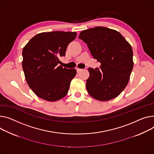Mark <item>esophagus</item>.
I'll return each mask as SVG.
<instances>
[{
    "label": "esophagus",
    "mask_w": 154,
    "mask_h": 154,
    "mask_svg": "<svg viewBox=\"0 0 154 154\" xmlns=\"http://www.w3.org/2000/svg\"><path fill=\"white\" fill-rule=\"evenodd\" d=\"M76 70H77V72H79L80 71H81L82 70V69H80V68H76Z\"/></svg>",
    "instance_id": "1"
}]
</instances>
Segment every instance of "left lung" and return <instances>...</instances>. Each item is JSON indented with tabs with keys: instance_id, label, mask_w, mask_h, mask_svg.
I'll use <instances>...</instances> for the list:
<instances>
[{
	"instance_id": "1",
	"label": "left lung",
	"mask_w": 154,
	"mask_h": 154,
	"mask_svg": "<svg viewBox=\"0 0 154 154\" xmlns=\"http://www.w3.org/2000/svg\"><path fill=\"white\" fill-rule=\"evenodd\" d=\"M79 38L101 63L97 70L88 69V93L99 101L117 97L127 86L134 65L131 46L117 31L103 26L84 30Z\"/></svg>"
}]
</instances>
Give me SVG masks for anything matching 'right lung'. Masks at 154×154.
Returning a JSON list of instances; mask_svg holds the SVG:
<instances>
[{
	"mask_svg": "<svg viewBox=\"0 0 154 154\" xmlns=\"http://www.w3.org/2000/svg\"><path fill=\"white\" fill-rule=\"evenodd\" d=\"M76 32H52L38 33L23 49L22 67L29 88L39 98L55 101L67 94L75 69L60 65L69 44Z\"/></svg>",
	"mask_w": 154,
	"mask_h": 154,
	"instance_id": "add662e5",
	"label": "right lung"
}]
</instances>
